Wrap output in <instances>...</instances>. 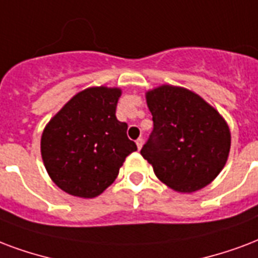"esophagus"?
<instances>
[{
  "instance_id": "obj_1",
  "label": "esophagus",
  "mask_w": 258,
  "mask_h": 258,
  "mask_svg": "<svg viewBox=\"0 0 258 258\" xmlns=\"http://www.w3.org/2000/svg\"><path fill=\"white\" fill-rule=\"evenodd\" d=\"M137 146H138V149H139V150L142 149V146H143V139H142V138L137 139Z\"/></svg>"
}]
</instances>
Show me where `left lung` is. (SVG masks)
<instances>
[{
    "mask_svg": "<svg viewBox=\"0 0 258 258\" xmlns=\"http://www.w3.org/2000/svg\"><path fill=\"white\" fill-rule=\"evenodd\" d=\"M154 128L141 154L169 188L192 194L225 168L231 134L223 116L199 94L161 85L146 92Z\"/></svg>",
    "mask_w": 258,
    "mask_h": 258,
    "instance_id": "1",
    "label": "left lung"
}]
</instances>
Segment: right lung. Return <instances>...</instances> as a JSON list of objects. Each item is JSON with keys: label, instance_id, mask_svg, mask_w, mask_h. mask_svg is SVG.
Instances as JSON below:
<instances>
[{"label": "right lung", "instance_id": "right-lung-1", "mask_svg": "<svg viewBox=\"0 0 258 258\" xmlns=\"http://www.w3.org/2000/svg\"><path fill=\"white\" fill-rule=\"evenodd\" d=\"M119 88L92 86L73 96L43 130V164L66 194L92 199L119 174L125 157L137 151L127 124L116 119Z\"/></svg>", "mask_w": 258, "mask_h": 258}]
</instances>
